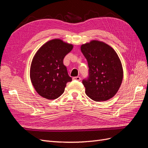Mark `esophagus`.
<instances>
[{
	"label": "esophagus",
	"instance_id": "1",
	"mask_svg": "<svg viewBox=\"0 0 148 148\" xmlns=\"http://www.w3.org/2000/svg\"><path fill=\"white\" fill-rule=\"evenodd\" d=\"M73 80H77V81H79L80 79H81V78H80L79 77H75L73 78Z\"/></svg>",
	"mask_w": 148,
	"mask_h": 148
}]
</instances>
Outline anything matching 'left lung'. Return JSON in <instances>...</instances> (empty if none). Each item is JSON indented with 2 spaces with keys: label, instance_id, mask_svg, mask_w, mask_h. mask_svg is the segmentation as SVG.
<instances>
[{
  "label": "left lung",
  "instance_id": "8db88e82",
  "mask_svg": "<svg viewBox=\"0 0 148 148\" xmlns=\"http://www.w3.org/2000/svg\"><path fill=\"white\" fill-rule=\"evenodd\" d=\"M81 51L89 66V77L83 80L86 95L96 102L107 101L117 92L123 80V68L114 49L92 40L82 44Z\"/></svg>",
  "mask_w": 148,
  "mask_h": 148
}]
</instances>
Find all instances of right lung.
<instances>
[{
	"mask_svg": "<svg viewBox=\"0 0 148 148\" xmlns=\"http://www.w3.org/2000/svg\"><path fill=\"white\" fill-rule=\"evenodd\" d=\"M73 47L72 44L54 39L44 44L35 53L30 67V79L42 97L57 99L64 93L66 83L72 80L63 60Z\"/></svg>",
	"mask_w": 148,
	"mask_h": 148,
	"instance_id": "obj_1",
	"label": "right lung"
}]
</instances>
